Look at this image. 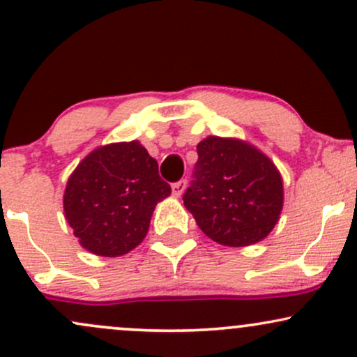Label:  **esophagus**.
Wrapping results in <instances>:
<instances>
[{
  "mask_svg": "<svg viewBox=\"0 0 357 357\" xmlns=\"http://www.w3.org/2000/svg\"><path fill=\"white\" fill-rule=\"evenodd\" d=\"M185 190H186V179H181V181L174 183V185H172V197L179 198L183 193H185Z\"/></svg>",
  "mask_w": 357,
  "mask_h": 357,
  "instance_id": "34e87169",
  "label": "esophagus"
}]
</instances>
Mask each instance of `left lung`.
<instances>
[{"label":"left lung","mask_w":357,"mask_h":357,"mask_svg":"<svg viewBox=\"0 0 357 357\" xmlns=\"http://www.w3.org/2000/svg\"><path fill=\"white\" fill-rule=\"evenodd\" d=\"M197 149L195 179L183 199L203 234L227 248L264 241L284 203L276 164L261 149L236 137L208 135Z\"/></svg>","instance_id":"8db88e82"}]
</instances>
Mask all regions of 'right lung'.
Segmentation results:
<instances>
[{
	"label": "right lung",
	"mask_w": 357,
	"mask_h": 357,
	"mask_svg": "<svg viewBox=\"0 0 357 357\" xmlns=\"http://www.w3.org/2000/svg\"><path fill=\"white\" fill-rule=\"evenodd\" d=\"M171 195L139 140L93 149L70 172L62 206L81 248L120 257L147 236L155 205Z\"/></svg>",
	"instance_id": "add662e5"
}]
</instances>
